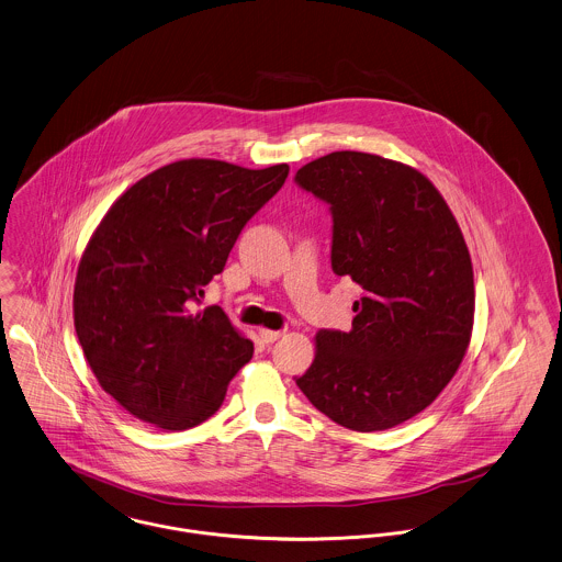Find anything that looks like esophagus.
Wrapping results in <instances>:
<instances>
[{
    "label": "esophagus",
    "mask_w": 562,
    "mask_h": 562,
    "mask_svg": "<svg viewBox=\"0 0 562 562\" xmlns=\"http://www.w3.org/2000/svg\"><path fill=\"white\" fill-rule=\"evenodd\" d=\"M280 337H282V330H260V338L265 342H276Z\"/></svg>",
    "instance_id": "esophagus-1"
}]
</instances>
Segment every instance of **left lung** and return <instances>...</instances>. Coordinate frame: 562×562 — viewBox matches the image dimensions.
I'll list each match as a JSON object with an SVG mask.
<instances>
[{"instance_id": "obj_1", "label": "left lung", "mask_w": 562, "mask_h": 562, "mask_svg": "<svg viewBox=\"0 0 562 562\" xmlns=\"http://www.w3.org/2000/svg\"><path fill=\"white\" fill-rule=\"evenodd\" d=\"M295 184L330 206L333 271L364 291L351 330H319L295 382L342 428L404 424L448 386L471 338L462 232L426 176L373 154L333 151L304 165Z\"/></svg>"}]
</instances>
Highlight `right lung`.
<instances>
[{"mask_svg": "<svg viewBox=\"0 0 562 562\" xmlns=\"http://www.w3.org/2000/svg\"><path fill=\"white\" fill-rule=\"evenodd\" d=\"M289 165L191 158L130 187L91 236L74 324L102 389L140 422L189 430L213 417L254 345L220 306L193 313Z\"/></svg>", "mask_w": 562, "mask_h": 562, "instance_id": "obj_1", "label": "right lung"}]
</instances>
